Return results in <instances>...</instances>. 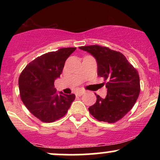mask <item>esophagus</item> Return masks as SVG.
Masks as SVG:
<instances>
[{"label":"esophagus","instance_id":"esophagus-1","mask_svg":"<svg viewBox=\"0 0 160 160\" xmlns=\"http://www.w3.org/2000/svg\"><path fill=\"white\" fill-rule=\"evenodd\" d=\"M83 94H84V91H79L76 93V95H78V96H81V95H82Z\"/></svg>","mask_w":160,"mask_h":160}]
</instances>
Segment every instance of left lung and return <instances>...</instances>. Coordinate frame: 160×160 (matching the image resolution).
Returning a JSON list of instances; mask_svg holds the SVG:
<instances>
[{
	"label": "left lung",
	"mask_w": 160,
	"mask_h": 160,
	"mask_svg": "<svg viewBox=\"0 0 160 160\" xmlns=\"http://www.w3.org/2000/svg\"><path fill=\"white\" fill-rule=\"evenodd\" d=\"M96 59L98 75L108 80L105 98L96 95V102L89 108L96 120L109 123L122 119L136 102L140 93L138 72L123 54L98 45L79 47Z\"/></svg>",
	"instance_id": "1"
}]
</instances>
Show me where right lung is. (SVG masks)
Returning <instances> with one entry per match:
<instances>
[{"mask_svg": "<svg viewBox=\"0 0 160 160\" xmlns=\"http://www.w3.org/2000/svg\"><path fill=\"white\" fill-rule=\"evenodd\" d=\"M76 47L62 48L42 55L28 65L19 79L23 104L42 122H52L67 113L75 95L57 92L54 82L60 77L65 62Z\"/></svg>", "mask_w": 160, "mask_h": 160, "instance_id": "right-lung-1", "label": "right lung"}]
</instances>
